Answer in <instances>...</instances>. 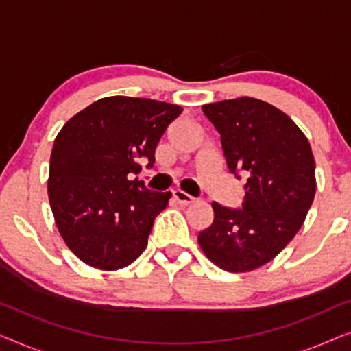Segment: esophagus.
<instances>
[{
	"instance_id": "1",
	"label": "esophagus",
	"mask_w": 351,
	"mask_h": 351,
	"mask_svg": "<svg viewBox=\"0 0 351 351\" xmlns=\"http://www.w3.org/2000/svg\"><path fill=\"white\" fill-rule=\"evenodd\" d=\"M174 199L182 206H189L191 203H195L193 196L185 193V191H182V190H174Z\"/></svg>"
}]
</instances>
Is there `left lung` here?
<instances>
[{
    "label": "left lung",
    "mask_w": 351,
    "mask_h": 351,
    "mask_svg": "<svg viewBox=\"0 0 351 351\" xmlns=\"http://www.w3.org/2000/svg\"><path fill=\"white\" fill-rule=\"evenodd\" d=\"M201 108L220 134L230 172L247 180L241 209L214 201V222L199 232L198 243L222 270H256L295 237L313 203L310 142L286 113L263 100L238 97Z\"/></svg>",
    "instance_id": "8db88e82"
}]
</instances>
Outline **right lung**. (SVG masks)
<instances>
[{
    "label": "right lung",
    "mask_w": 351,
    "mask_h": 351,
    "mask_svg": "<svg viewBox=\"0 0 351 351\" xmlns=\"http://www.w3.org/2000/svg\"><path fill=\"white\" fill-rule=\"evenodd\" d=\"M180 113L179 105L113 95L81 110L57 134L47 195L60 237L80 261L112 271L145 251L171 191L129 177L141 172L138 158L153 166L158 142Z\"/></svg>",
    "instance_id": "obj_1"
}]
</instances>
